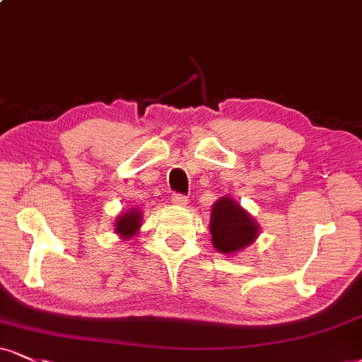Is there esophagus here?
<instances>
[{
	"label": "esophagus",
	"instance_id": "esophagus-1",
	"mask_svg": "<svg viewBox=\"0 0 362 362\" xmlns=\"http://www.w3.org/2000/svg\"><path fill=\"white\" fill-rule=\"evenodd\" d=\"M187 202H189V200H187L185 195H182V194H173L172 195V204H173V206L184 207V206H187Z\"/></svg>",
	"mask_w": 362,
	"mask_h": 362
}]
</instances>
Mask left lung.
<instances>
[{
  "instance_id": "8db88e82",
  "label": "left lung",
  "mask_w": 362,
  "mask_h": 362,
  "mask_svg": "<svg viewBox=\"0 0 362 362\" xmlns=\"http://www.w3.org/2000/svg\"><path fill=\"white\" fill-rule=\"evenodd\" d=\"M209 233L216 251L233 256L256 241L259 226L236 200L226 195L212 204Z\"/></svg>"
}]
</instances>
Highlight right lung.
<instances>
[{"instance_id":"1","label":"right lung","mask_w":362,"mask_h":362,"mask_svg":"<svg viewBox=\"0 0 362 362\" xmlns=\"http://www.w3.org/2000/svg\"><path fill=\"white\" fill-rule=\"evenodd\" d=\"M143 226V211L138 207L128 209V211L121 212L115 219V233L121 239H129L136 236L139 228Z\"/></svg>"}]
</instances>
